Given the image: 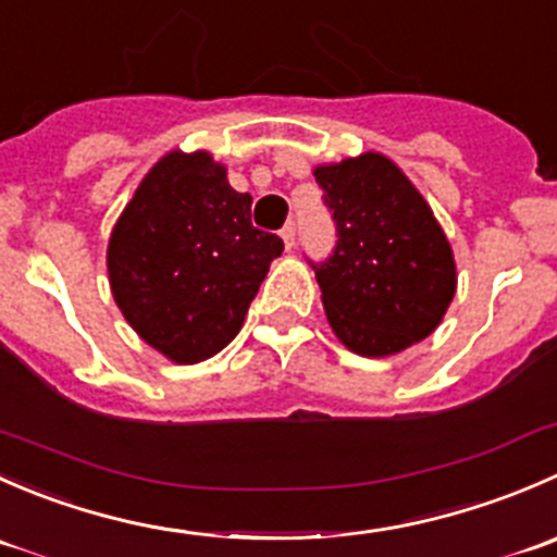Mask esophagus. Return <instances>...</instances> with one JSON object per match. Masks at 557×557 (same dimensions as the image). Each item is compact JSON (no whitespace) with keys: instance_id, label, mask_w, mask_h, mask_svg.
Wrapping results in <instances>:
<instances>
[{"instance_id":"obj_1","label":"esophagus","mask_w":557,"mask_h":557,"mask_svg":"<svg viewBox=\"0 0 557 557\" xmlns=\"http://www.w3.org/2000/svg\"><path fill=\"white\" fill-rule=\"evenodd\" d=\"M280 237H283V243H285V247H294V243H296V223H285L283 226V232H280Z\"/></svg>"}]
</instances>
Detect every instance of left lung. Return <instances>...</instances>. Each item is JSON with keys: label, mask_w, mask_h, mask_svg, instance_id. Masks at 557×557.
Wrapping results in <instances>:
<instances>
[{"label": "left lung", "mask_w": 557, "mask_h": 557, "mask_svg": "<svg viewBox=\"0 0 557 557\" xmlns=\"http://www.w3.org/2000/svg\"><path fill=\"white\" fill-rule=\"evenodd\" d=\"M336 247L312 263L325 318L347 350L385 358L425 339L455 296L453 247L429 201L383 153L314 170Z\"/></svg>", "instance_id": "8db88e82"}]
</instances>
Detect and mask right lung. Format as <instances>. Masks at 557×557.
Masks as SVG:
<instances>
[{"instance_id":"add662e5","label":"right lung","mask_w":557,"mask_h":557,"mask_svg":"<svg viewBox=\"0 0 557 557\" xmlns=\"http://www.w3.org/2000/svg\"><path fill=\"white\" fill-rule=\"evenodd\" d=\"M250 207L207 150H172L117 218L107 245L112 299L170 361L221 352L283 252L277 234L252 226Z\"/></svg>"}]
</instances>
